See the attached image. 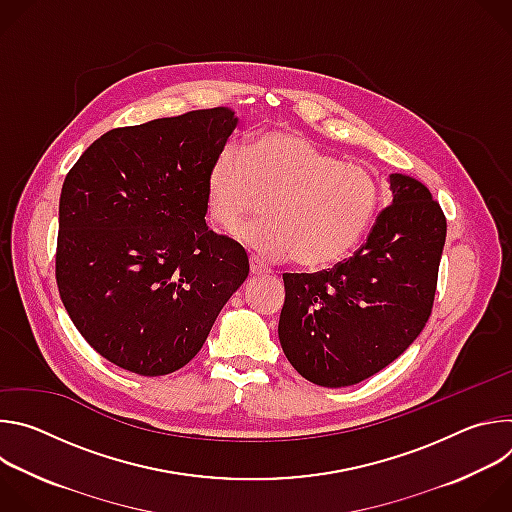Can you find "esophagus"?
Masks as SVG:
<instances>
[{
  "instance_id": "esophagus-1",
  "label": "esophagus",
  "mask_w": 512,
  "mask_h": 512,
  "mask_svg": "<svg viewBox=\"0 0 512 512\" xmlns=\"http://www.w3.org/2000/svg\"><path fill=\"white\" fill-rule=\"evenodd\" d=\"M249 269H251L253 275H265L267 273V267L259 259H255V257L249 259Z\"/></svg>"
}]
</instances>
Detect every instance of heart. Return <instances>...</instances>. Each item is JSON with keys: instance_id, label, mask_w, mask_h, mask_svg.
<instances>
[{"instance_id": "1", "label": "heart", "mask_w": 512, "mask_h": 512, "mask_svg": "<svg viewBox=\"0 0 512 512\" xmlns=\"http://www.w3.org/2000/svg\"><path fill=\"white\" fill-rule=\"evenodd\" d=\"M267 200V218L235 229L261 259L294 257L304 267H326L346 257L369 229L379 180L362 164L338 162L285 129L255 135L247 152L225 143L206 176V206L216 225L235 227Z\"/></svg>"}]
</instances>
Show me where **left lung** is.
<instances>
[{"label":"left lung","instance_id":"obj_1","mask_svg":"<svg viewBox=\"0 0 512 512\" xmlns=\"http://www.w3.org/2000/svg\"><path fill=\"white\" fill-rule=\"evenodd\" d=\"M393 200L352 257L318 273H283L279 342L304 379L348 387L401 356L429 320L446 214L415 178L391 174Z\"/></svg>","mask_w":512,"mask_h":512}]
</instances>
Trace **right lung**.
Returning a JSON list of instances; mask_svg holds the SVG:
<instances>
[{
  "mask_svg": "<svg viewBox=\"0 0 512 512\" xmlns=\"http://www.w3.org/2000/svg\"><path fill=\"white\" fill-rule=\"evenodd\" d=\"M237 121L214 107L117 127L64 178L58 294L83 338L125 371L182 369L249 275L245 249L204 221L208 168Z\"/></svg>",
  "mask_w": 512,
  "mask_h": 512,
  "instance_id": "add662e5",
  "label": "right lung"
}]
</instances>
